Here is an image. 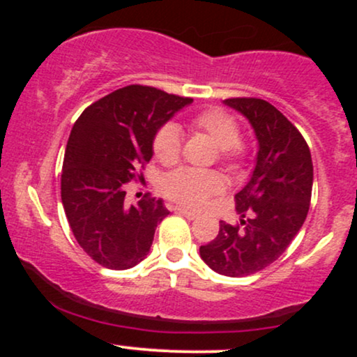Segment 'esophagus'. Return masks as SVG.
<instances>
[{
  "mask_svg": "<svg viewBox=\"0 0 357 357\" xmlns=\"http://www.w3.org/2000/svg\"><path fill=\"white\" fill-rule=\"evenodd\" d=\"M174 211L178 213V215H181V216H184V218H188V220H195L196 216V213H192V211H190V210H184V208H174Z\"/></svg>",
  "mask_w": 357,
  "mask_h": 357,
  "instance_id": "1",
  "label": "esophagus"
}]
</instances>
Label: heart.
<instances>
[{
	"label": "heart",
	"instance_id": "1",
	"mask_svg": "<svg viewBox=\"0 0 357 357\" xmlns=\"http://www.w3.org/2000/svg\"><path fill=\"white\" fill-rule=\"evenodd\" d=\"M191 129L204 134L220 149L221 161L233 165L243 155L238 124L220 109L203 110L191 119ZM181 154V132L178 126L166 124L154 137V155L162 165H174ZM223 181L213 171L178 169L166 178L162 191L169 199L188 208H202L211 195L220 192Z\"/></svg>",
	"mask_w": 357,
	"mask_h": 357
}]
</instances>
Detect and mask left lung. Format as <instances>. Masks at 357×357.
Instances as JSON below:
<instances>
[{"instance_id":"left-lung-1","label":"left lung","mask_w":357,"mask_h":357,"mask_svg":"<svg viewBox=\"0 0 357 357\" xmlns=\"http://www.w3.org/2000/svg\"><path fill=\"white\" fill-rule=\"evenodd\" d=\"M252 126L255 167L236 192L241 227L220 221L215 240L199 247L211 270L227 277L260 272L285 252L304 225L312 195L314 166L304 137L280 110L261 99H227ZM245 214L250 218L243 220Z\"/></svg>"}]
</instances>
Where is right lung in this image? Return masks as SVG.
I'll return each mask as SVG.
<instances>
[{"label":"right lung","mask_w":357,"mask_h":357,"mask_svg":"<svg viewBox=\"0 0 357 357\" xmlns=\"http://www.w3.org/2000/svg\"><path fill=\"white\" fill-rule=\"evenodd\" d=\"M192 104L154 87L127 85L82 112L72 127L61 171V203L73 236L102 267L127 270L149 253L162 199L127 206L126 183L151 161L154 137Z\"/></svg>","instance_id":"add662e5"}]
</instances>
